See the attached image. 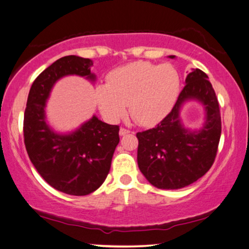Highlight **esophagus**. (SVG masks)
<instances>
[{
	"label": "esophagus",
	"mask_w": 249,
	"mask_h": 249,
	"mask_svg": "<svg viewBox=\"0 0 249 249\" xmlns=\"http://www.w3.org/2000/svg\"><path fill=\"white\" fill-rule=\"evenodd\" d=\"M127 134H129L128 129L123 128V127H122V128L120 129V135H121V136H124V135H127Z\"/></svg>",
	"instance_id": "obj_1"
}]
</instances>
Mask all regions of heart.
Segmentation results:
<instances>
[{
    "label": "heart",
    "instance_id": "1",
    "mask_svg": "<svg viewBox=\"0 0 249 249\" xmlns=\"http://www.w3.org/2000/svg\"><path fill=\"white\" fill-rule=\"evenodd\" d=\"M180 76L170 65L136 61L109 72L107 84L95 88V98L103 117L115 123L129 115L142 126L161 122L170 113L180 92Z\"/></svg>",
    "mask_w": 249,
    "mask_h": 249
}]
</instances>
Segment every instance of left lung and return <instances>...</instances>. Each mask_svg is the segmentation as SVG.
<instances>
[{"mask_svg": "<svg viewBox=\"0 0 249 249\" xmlns=\"http://www.w3.org/2000/svg\"><path fill=\"white\" fill-rule=\"evenodd\" d=\"M174 59L176 55H169ZM188 101L205 109L199 130L185 128L180 110ZM221 134L219 104L208 76L192 69L176 105L157 127L137 133V164L146 180L159 189L174 190L196 182L211 168Z\"/></svg>", "mask_w": 249, "mask_h": 249, "instance_id": "1", "label": "left lung"}]
</instances>
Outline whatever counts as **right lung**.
<instances>
[{
    "instance_id": "right-lung-1",
    "label": "right lung",
    "mask_w": 249,
    "mask_h": 249,
    "mask_svg": "<svg viewBox=\"0 0 249 249\" xmlns=\"http://www.w3.org/2000/svg\"><path fill=\"white\" fill-rule=\"evenodd\" d=\"M91 67L92 60L78 55L58 59L33 81L24 112V144L32 164L47 183L71 196H86L101 187L120 142L118 126L96 115L67 133L57 132L47 121V102L55 83L67 76L95 83Z\"/></svg>"
}]
</instances>
